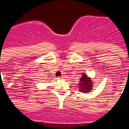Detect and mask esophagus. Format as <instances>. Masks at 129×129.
Returning <instances> with one entry per match:
<instances>
[{
	"mask_svg": "<svg viewBox=\"0 0 129 129\" xmlns=\"http://www.w3.org/2000/svg\"><path fill=\"white\" fill-rule=\"evenodd\" d=\"M59 79H63V77H58Z\"/></svg>",
	"mask_w": 129,
	"mask_h": 129,
	"instance_id": "1",
	"label": "esophagus"
}]
</instances>
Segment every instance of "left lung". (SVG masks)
Segmentation results:
<instances>
[{"label": "left lung", "instance_id": "8db88e82", "mask_svg": "<svg viewBox=\"0 0 129 129\" xmlns=\"http://www.w3.org/2000/svg\"><path fill=\"white\" fill-rule=\"evenodd\" d=\"M92 79L90 77H88L86 74L84 73L83 75L79 79V82L77 85L79 88V90L84 93H88L90 92L93 87V82Z\"/></svg>", "mask_w": 129, "mask_h": 129}]
</instances>
